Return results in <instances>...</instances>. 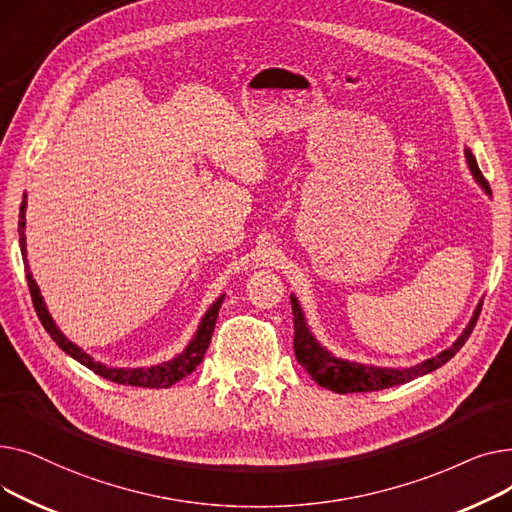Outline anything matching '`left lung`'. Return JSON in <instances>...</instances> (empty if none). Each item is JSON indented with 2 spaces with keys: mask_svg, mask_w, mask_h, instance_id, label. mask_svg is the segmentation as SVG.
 <instances>
[{
  "mask_svg": "<svg viewBox=\"0 0 512 512\" xmlns=\"http://www.w3.org/2000/svg\"><path fill=\"white\" fill-rule=\"evenodd\" d=\"M467 159H469V168L473 172V176L479 180V184L486 188V193L492 195L488 180L483 178L475 157L467 151ZM292 303V315H294V355H297V361L301 363V367L307 369V373L311 378L332 392L338 394H351V392H375V390H384V388H392V386H400L407 384L419 375H425L429 371H434L438 367H442L444 363H448L456 353L461 351L463 344L469 340L479 313H481V305L477 307L471 324L465 328V332L461 334V338L456 340L450 348L442 351L438 357L427 359L415 367L409 369H382V367H369V365H361V363H351V361H342L332 357L326 348H321L313 334L309 332L303 311L297 303V299H290Z\"/></svg>",
  "mask_w": 512,
  "mask_h": 512,
  "instance_id": "left-lung-1",
  "label": "left lung"
}]
</instances>
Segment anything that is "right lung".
<instances>
[{"mask_svg": "<svg viewBox=\"0 0 512 512\" xmlns=\"http://www.w3.org/2000/svg\"><path fill=\"white\" fill-rule=\"evenodd\" d=\"M24 209L26 205H20V215H18V236H20V251H22V259L26 263V242H24ZM26 284H29L31 290V299H33V307L41 319L43 328L47 330V334L53 338L64 353H68L72 359H76L78 363H83L85 367H89L91 371H95L101 378L116 382V384H124V386H139V388H168L176 382H180L182 378H186L188 373H193L195 367L203 361V355L209 346L213 328H215V321H218V313L220 307L224 303V297H220L211 305V309L205 313L201 326L195 334V338L191 340V344L186 346V351L182 355H178L176 359L164 363V365H155L149 369H112V367H105L97 361H93L87 353L80 351L76 344H72L70 340H66V336L56 328L53 324V319L43 303V297L39 294V286L35 284L31 272H26Z\"/></svg>", "mask_w": 512, "mask_h": 512, "instance_id": "add662e5", "label": "right lung"}]
</instances>
